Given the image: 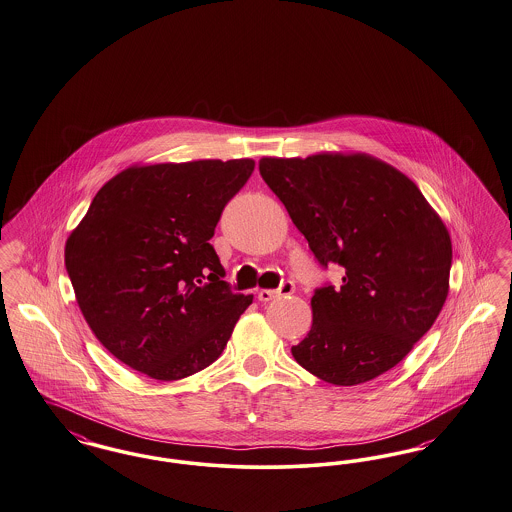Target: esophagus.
I'll return each mask as SVG.
<instances>
[{"label":"esophagus","mask_w":512,"mask_h":512,"mask_svg":"<svg viewBox=\"0 0 512 512\" xmlns=\"http://www.w3.org/2000/svg\"><path fill=\"white\" fill-rule=\"evenodd\" d=\"M293 291H295L293 282H284V284L278 287V289H259L257 299H259V301H263V303H268V301L278 299V297H282V295H291Z\"/></svg>","instance_id":"esophagus-1"}]
</instances>
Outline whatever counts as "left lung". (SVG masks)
I'll return each instance as SVG.
<instances>
[{"instance_id":"left-lung-1","label":"left lung","mask_w":512,"mask_h":512,"mask_svg":"<svg viewBox=\"0 0 512 512\" xmlns=\"http://www.w3.org/2000/svg\"><path fill=\"white\" fill-rule=\"evenodd\" d=\"M320 265L345 268L318 289L312 326L291 347L318 379L354 387L394 368L429 331L450 291L451 238L417 184L364 152L261 158Z\"/></svg>"}]
</instances>
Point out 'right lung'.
Segmentation results:
<instances>
[{"label": "right lung", "instance_id": "add662e5", "mask_svg": "<svg viewBox=\"0 0 512 512\" xmlns=\"http://www.w3.org/2000/svg\"><path fill=\"white\" fill-rule=\"evenodd\" d=\"M253 167L249 158L131 165L70 232L64 263L78 307L125 366L179 381L223 354L253 295L228 289L209 240Z\"/></svg>", "mask_w": 512, "mask_h": 512}]
</instances>
